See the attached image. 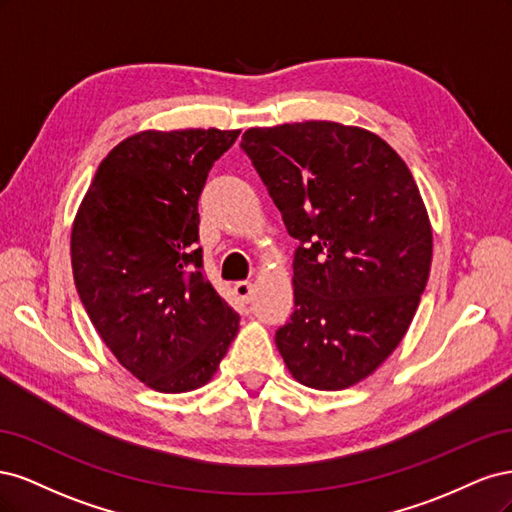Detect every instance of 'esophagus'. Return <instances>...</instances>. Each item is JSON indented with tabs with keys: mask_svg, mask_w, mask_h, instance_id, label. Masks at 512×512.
I'll list each match as a JSON object with an SVG mask.
<instances>
[{
	"mask_svg": "<svg viewBox=\"0 0 512 512\" xmlns=\"http://www.w3.org/2000/svg\"><path fill=\"white\" fill-rule=\"evenodd\" d=\"M235 294L241 301L250 303L252 297H254V284L252 282H237L235 284Z\"/></svg>",
	"mask_w": 512,
	"mask_h": 512,
	"instance_id": "esophagus-1",
	"label": "esophagus"
}]
</instances>
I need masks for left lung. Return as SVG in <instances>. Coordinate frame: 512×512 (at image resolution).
<instances>
[{
    "instance_id": "obj_1",
    "label": "left lung",
    "mask_w": 512,
    "mask_h": 512,
    "mask_svg": "<svg viewBox=\"0 0 512 512\" xmlns=\"http://www.w3.org/2000/svg\"><path fill=\"white\" fill-rule=\"evenodd\" d=\"M241 149L299 241L277 350L309 389H348L393 354L427 286L433 235L418 185L378 134L335 121L250 128Z\"/></svg>"
}]
</instances>
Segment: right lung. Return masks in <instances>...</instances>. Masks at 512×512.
Returning <instances> with one entry per match:
<instances>
[{
    "label": "right lung",
    "mask_w": 512,
    "mask_h": 512,
    "mask_svg": "<svg viewBox=\"0 0 512 512\" xmlns=\"http://www.w3.org/2000/svg\"><path fill=\"white\" fill-rule=\"evenodd\" d=\"M241 130H145L100 162L70 237L89 320L115 359L160 393L205 386L239 331L211 286L198 198Z\"/></svg>",
    "instance_id": "add662e5"
}]
</instances>
